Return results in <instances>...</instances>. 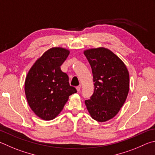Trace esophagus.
<instances>
[{
  "instance_id": "esophagus-1",
  "label": "esophagus",
  "mask_w": 155,
  "mask_h": 155,
  "mask_svg": "<svg viewBox=\"0 0 155 155\" xmlns=\"http://www.w3.org/2000/svg\"><path fill=\"white\" fill-rule=\"evenodd\" d=\"M76 89H77L78 92H80V90H81V85L78 86L77 87H76Z\"/></svg>"
}]
</instances>
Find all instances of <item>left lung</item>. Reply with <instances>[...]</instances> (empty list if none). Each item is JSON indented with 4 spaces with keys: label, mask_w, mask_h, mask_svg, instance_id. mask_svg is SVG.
<instances>
[{
    "label": "left lung",
    "mask_w": 155,
    "mask_h": 155,
    "mask_svg": "<svg viewBox=\"0 0 155 155\" xmlns=\"http://www.w3.org/2000/svg\"><path fill=\"white\" fill-rule=\"evenodd\" d=\"M84 55L91 64L94 90L86 100L91 117L105 122L117 114L129 90V74L125 64L112 51L104 48L89 49Z\"/></svg>",
    "instance_id": "8db88e82"
}]
</instances>
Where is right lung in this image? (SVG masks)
Masks as SVG:
<instances>
[{
	"label": "right lung",
	"mask_w": 155,
	"mask_h": 155,
	"mask_svg": "<svg viewBox=\"0 0 155 155\" xmlns=\"http://www.w3.org/2000/svg\"><path fill=\"white\" fill-rule=\"evenodd\" d=\"M69 51L62 48H51L35 62L25 81V94L30 107L43 120L56 118L72 94L77 93L69 85V77L61 66Z\"/></svg>",
	"instance_id": "1"
}]
</instances>
